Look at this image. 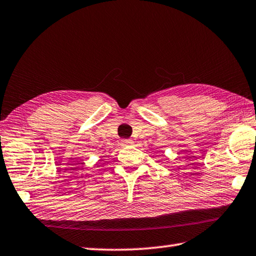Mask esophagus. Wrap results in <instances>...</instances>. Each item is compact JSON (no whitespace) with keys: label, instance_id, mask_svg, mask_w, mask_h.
<instances>
[{"label":"esophagus","instance_id":"1","mask_svg":"<svg viewBox=\"0 0 256 256\" xmlns=\"http://www.w3.org/2000/svg\"><path fill=\"white\" fill-rule=\"evenodd\" d=\"M133 143H134L133 140H122V141H121V144L124 145V146H125V145H132Z\"/></svg>","mask_w":256,"mask_h":256}]
</instances>
